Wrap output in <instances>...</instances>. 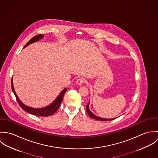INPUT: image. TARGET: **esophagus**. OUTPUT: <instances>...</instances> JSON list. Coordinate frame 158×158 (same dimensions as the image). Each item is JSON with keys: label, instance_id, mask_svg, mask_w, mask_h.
I'll use <instances>...</instances> for the list:
<instances>
[{"label": "esophagus", "instance_id": "34e87169", "mask_svg": "<svg viewBox=\"0 0 158 158\" xmlns=\"http://www.w3.org/2000/svg\"><path fill=\"white\" fill-rule=\"evenodd\" d=\"M84 82H85V80H84L83 78H78V79L77 80L76 83H77V85H81Z\"/></svg>", "mask_w": 158, "mask_h": 158}]
</instances>
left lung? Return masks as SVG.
Masks as SVG:
<instances>
[{"instance_id":"1","label":"left lung","mask_w":158,"mask_h":158,"mask_svg":"<svg viewBox=\"0 0 158 158\" xmlns=\"http://www.w3.org/2000/svg\"><path fill=\"white\" fill-rule=\"evenodd\" d=\"M86 112L88 113V114L90 116L91 118H94L95 120H100V121H106V120H113L114 119H115V118H102V117H98L97 115H95V114H94L93 113H92L89 110V103L88 104V105L86 106Z\"/></svg>"}]
</instances>
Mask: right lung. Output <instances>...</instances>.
<instances>
[{
	"instance_id": "add662e5",
	"label": "right lung",
	"mask_w": 158,
	"mask_h": 158,
	"mask_svg": "<svg viewBox=\"0 0 158 158\" xmlns=\"http://www.w3.org/2000/svg\"><path fill=\"white\" fill-rule=\"evenodd\" d=\"M44 38V35H38L35 36H34L33 38H31L27 43V44L24 46L23 48H25L27 46H28L33 43L37 42L40 39H42ZM11 89L12 90L16 98V100L19 105V106L21 107V108L23 109V111L27 112V113L31 114L33 115H35L37 116H42V117H47V116H49L51 115H53L54 113H55L57 110L58 109V108L60 107L63 98V96L64 95L65 92H66V90L68 89V88H64L63 90H61V92H60V94L57 96V97L56 98V99L49 105L44 107V108H34L32 107H30L28 106L27 105H25V104H23V102L19 100L18 96L17 95L15 88H14V86H13V78L11 79Z\"/></svg>"
}]
</instances>
